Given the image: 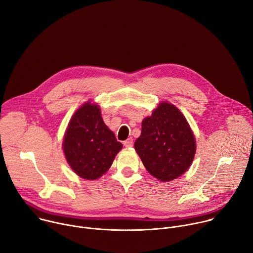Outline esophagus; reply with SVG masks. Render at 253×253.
<instances>
[{"instance_id":"esophagus-1","label":"esophagus","mask_w":253,"mask_h":253,"mask_svg":"<svg viewBox=\"0 0 253 253\" xmlns=\"http://www.w3.org/2000/svg\"><path fill=\"white\" fill-rule=\"evenodd\" d=\"M124 146L125 147H132L133 146V139L132 138H128L127 140L124 141Z\"/></svg>"}]
</instances>
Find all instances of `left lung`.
<instances>
[{
    "mask_svg": "<svg viewBox=\"0 0 253 253\" xmlns=\"http://www.w3.org/2000/svg\"><path fill=\"white\" fill-rule=\"evenodd\" d=\"M135 150L147 171L163 182L171 181L190 167L196 143L193 132L178 108L161 102L151 116L142 121Z\"/></svg>",
    "mask_w": 253,
    "mask_h": 253,
    "instance_id": "1",
    "label": "left lung"
}]
</instances>
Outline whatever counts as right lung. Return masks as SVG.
<instances>
[{
    "label": "right lung",
    "mask_w": 253,
    "mask_h": 253,
    "mask_svg": "<svg viewBox=\"0 0 253 253\" xmlns=\"http://www.w3.org/2000/svg\"><path fill=\"white\" fill-rule=\"evenodd\" d=\"M123 145L108 128L97 104L86 102L72 116L63 140L70 167L78 176L95 180L109 169Z\"/></svg>",
    "instance_id": "add662e5"
}]
</instances>
